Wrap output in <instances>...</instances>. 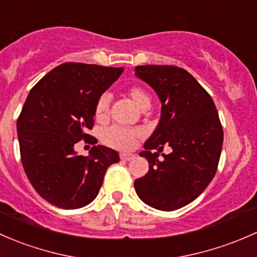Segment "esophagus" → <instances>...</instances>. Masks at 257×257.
<instances>
[{
  "mask_svg": "<svg viewBox=\"0 0 257 257\" xmlns=\"http://www.w3.org/2000/svg\"><path fill=\"white\" fill-rule=\"evenodd\" d=\"M120 158L122 161H131L135 158V155L134 153H121Z\"/></svg>",
  "mask_w": 257,
  "mask_h": 257,
  "instance_id": "esophagus-1",
  "label": "esophagus"
}]
</instances>
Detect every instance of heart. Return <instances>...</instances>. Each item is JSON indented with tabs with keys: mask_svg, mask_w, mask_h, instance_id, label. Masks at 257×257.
<instances>
[{
	"mask_svg": "<svg viewBox=\"0 0 257 257\" xmlns=\"http://www.w3.org/2000/svg\"><path fill=\"white\" fill-rule=\"evenodd\" d=\"M127 95L130 99L135 102L137 107L140 109H145V107L150 106L151 97L147 94L145 89L141 86H131L127 90ZM109 107H110V96L107 94H102L101 96L97 99L96 105H95V118L99 122H102L109 116ZM142 136L141 130L139 128H126L120 127V126H112V127L106 128L102 134V141L105 145L117 148V150H130L134 147L135 142L139 137Z\"/></svg>",
	"mask_w": 257,
	"mask_h": 257,
	"instance_id": "1",
	"label": "heart"
}]
</instances>
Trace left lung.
I'll list each match as a JSON object with an SVG mask.
<instances>
[{"label":"left lung","instance_id":"1","mask_svg":"<svg viewBox=\"0 0 257 257\" xmlns=\"http://www.w3.org/2000/svg\"><path fill=\"white\" fill-rule=\"evenodd\" d=\"M135 74L162 102L158 126L140 153L150 169L135 181V189L150 207L176 210L199 197L215 176L223 127L210 95L187 70L173 65H140ZM165 144L174 151L164 154L160 161L158 153ZM157 148L159 152L153 153Z\"/></svg>","mask_w":257,"mask_h":257}]
</instances>
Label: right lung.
I'll list each match as a JSON object with an SVG mask.
<instances>
[{
  "label": "right lung",
  "instance_id": "obj_1",
  "mask_svg": "<svg viewBox=\"0 0 257 257\" xmlns=\"http://www.w3.org/2000/svg\"><path fill=\"white\" fill-rule=\"evenodd\" d=\"M122 68L64 63L32 88L17 120L21 161L36 192L62 209L83 208L96 198L106 169L120 161L118 153L95 145L88 130L94 126L97 99L121 75ZM94 144L86 158L73 145Z\"/></svg>",
  "mask_w": 257,
  "mask_h": 257
}]
</instances>
